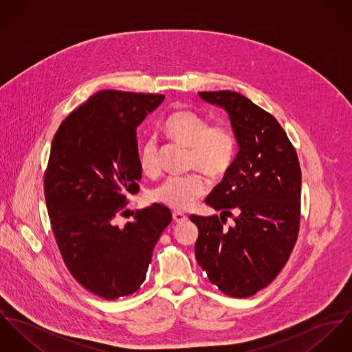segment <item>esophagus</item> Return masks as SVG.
<instances>
[{
	"instance_id": "obj_1",
	"label": "esophagus",
	"mask_w": 352,
	"mask_h": 352,
	"mask_svg": "<svg viewBox=\"0 0 352 352\" xmlns=\"http://www.w3.org/2000/svg\"><path fill=\"white\" fill-rule=\"evenodd\" d=\"M172 217H173V221H175V222H177V223L184 222V221L187 219V215H186V214H183V212H173V214H172Z\"/></svg>"
}]
</instances>
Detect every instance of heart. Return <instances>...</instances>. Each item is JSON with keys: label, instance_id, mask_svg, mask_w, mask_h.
Segmentation results:
<instances>
[{"label": "heart", "instance_id": "1", "mask_svg": "<svg viewBox=\"0 0 352 352\" xmlns=\"http://www.w3.org/2000/svg\"><path fill=\"white\" fill-rule=\"evenodd\" d=\"M168 134L191 149L190 166L201 169L211 177L223 176L230 168L234 153L236 138L230 129L222 123L208 126L199 115L179 109L172 112L166 122ZM142 172L155 176L160 172L158 149L154 138H148L140 151ZM208 191L206 177L199 173L186 176H169L151 191V201L165 204L175 210H188Z\"/></svg>", "mask_w": 352, "mask_h": 352}]
</instances>
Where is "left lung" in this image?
<instances>
[{"mask_svg":"<svg viewBox=\"0 0 352 352\" xmlns=\"http://www.w3.org/2000/svg\"><path fill=\"white\" fill-rule=\"evenodd\" d=\"M223 108L239 151L222 182L206 198L219 215H191L199 236L195 257L211 283L247 298L282 271L300 230L301 168L278 120L232 91L199 92ZM228 216L235 222L226 228Z\"/></svg>","mask_w":352,"mask_h":352,"instance_id":"8db88e82","label":"left lung"}]
</instances>
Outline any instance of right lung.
<instances>
[{"label":"right lung","instance_id":"add662e5","mask_svg":"<svg viewBox=\"0 0 352 352\" xmlns=\"http://www.w3.org/2000/svg\"><path fill=\"white\" fill-rule=\"evenodd\" d=\"M165 96L100 91L74 109L51 144L45 197L62 258L104 300L135 293L172 214L154 203L118 225L142 177L137 127Z\"/></svg>","mask_w":352,"mask_h":352}]
</instances>
